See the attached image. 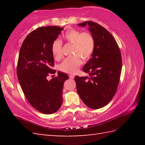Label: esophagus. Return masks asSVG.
Returning <instances> with one entry per match:
<instances>
[{"mask_svg": "<svg viewBox=\"0 0 145 145\" xmlns=\"http://www.w3.org/2000/svg\"><path fill=\"white\" fill-rule=\"evenodd\" d=\"M69 77L70 79H73L74 78V76H73V75H69Z\"/></svg>", "mask_w": 145, "mask_h": 145, "instance_id": "esophagus-1", "label": "esophagus"}]
</instances>
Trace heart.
I'll list each match as a JSON object with an SVG mask.
<instances>
[{"label": "heart", "mask_w": 145, "mask_h": 145, "mask_svg": "<svg viewBox=\"0 0 145 145\" xmlns=\"http://www.w3.org/2000/svg\"><path fill=\"white\" fill-rule=\"evenodd\" d=\"M63 39L72 45L71 54L59 66L61 72L70 74L75 73L82 65V57L87 60L91 57L95 49V40L90 32L70 29L65 33ZM52 52L56 59L62 57V43L56 40L52 45Z\"/></svg>", "instance_id": "heart-1"}]
</instances>
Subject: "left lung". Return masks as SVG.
<instances>
[{"instance_id":"left-lung-1","label":"left lung","mask_w":145,"mask_h":145,"mask_svg":"<svg viewBox=\"0 0 145 145\" xmlns=\"http://www.w3.org/2000/svg\"><path fill=\"white\" fill-rule=\"evenodd\" d=\"M88 29L95 40V49L83 71L90 75L75 76L76 91L86 105L92 109L105 106L115 95L121 75L122 60L113 35L97 23L87 21L78 25Z\"/></svg>"}]
</instances>
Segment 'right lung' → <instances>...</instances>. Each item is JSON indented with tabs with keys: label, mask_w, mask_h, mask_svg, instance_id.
Here are the masks:
<instances>
[{
	"label": "right lung",
	"mask_w": 145,
	"mask_h": 145,
	"mask_svg": "<svg viewBox=\"0 0 145 145\" xmlns=\"http://www.w3.org/2000/svg\"><path fill=\"white\" fill-rule=\"evenodd\" d=\"M63 29L58 26L39 27L26 37L22 45L17 67L18 82L29 103L39 112L52 114L62 104L63 86L69 77L58 72L48 81L47 76L56 70L52 45Z\"/></svg>",
	"instance_id": "1"
}]
</instances>
